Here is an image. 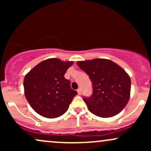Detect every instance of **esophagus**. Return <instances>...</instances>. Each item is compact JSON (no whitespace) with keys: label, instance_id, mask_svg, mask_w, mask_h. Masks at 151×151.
<instances>
[{"label":"esophagus","instance_id":"34e87169","mask_svg":"<svg viewBox=\"0 0 151 151\" xmlns=\"http://www.w3.org/2000/svg\"><path fill=\"white\" fill-rule=\"evenodd\" d=\"M77 93H78V94H79V95H80L81 93V89H80V88H79V89H77Z\"/></svg>","mask_w":151,"mask_h":151}]
</instances>
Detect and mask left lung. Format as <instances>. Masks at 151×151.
Listing matches in <instances>:
<instances>
[{
  "mask_svg": "<svg viewBox=\"0 0 151 151\" xmlns=\"http://www.w3.org/2000/svg\"><path fill=\"white\" fill-rule=\"evenodd\" d=\"M77 64L92 83V95L83 99L89 111L102 118L120 113L129 102L131 93V79L126 71L106 59L79 61Z\"/></svg>",
  "mask_w": 151,
  "mask_h": 151,
  "instance_id": "1",
  "label": "left lung"
}]
</instances>
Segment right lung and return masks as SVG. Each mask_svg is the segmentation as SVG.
Returning a JSON list of instances; mask_svg holds the SVG:
<instances>
[{
  "label": "right lung",
  "instance_id": "right-lung-1",
  "mask_svg": "<svg viewBox=\"0 0 151 151\" xmlns=\"http://www.w3.org/2000/svg\"><path fill=\"white\" fill-rule=\"evenodd\" d=\"M73 62L58 58L44 60L32 68L24 78L26 99L35 112L54 119L63 115L77 92L72 89L65 72Z\"/></svg>",
  "mask_w": 151,
  "mask_h": 151
}]
</instances>
